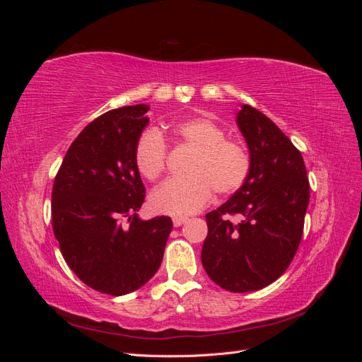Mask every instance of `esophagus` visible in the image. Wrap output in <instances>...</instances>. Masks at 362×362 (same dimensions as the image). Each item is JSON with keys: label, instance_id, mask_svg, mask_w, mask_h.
<instances>
[{"label": "esophagus", "instance_id": "1", "mask_svg": "<svg viewBox=\"0 0 362 362\" xmlns=\"http://www.w3.org/2000/svg\"><path fill=\"white\" fill-rule=\"evenodd\" d=\"M172 222H173V226H181L182 223H185L187 222V217H173L172 218Z\"/></svg>", "mask_w": 362, "mask_h": 362}]
</instances>
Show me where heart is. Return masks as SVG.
I'll return each instance as SVG.
<instances>
[{
    "label": "heart",
    "mask_w": 362,
    "mask_h": 362,
    "mask_svg": "<svg viewBox=\"0 0 362 362\" xmlns=\"http://www.w3.org/2000/svg\"><path fill=\"white\" fill-rule=\"evenodd\" d=\"M172 134L193 149L185 161L187 175L163 182L151 196V205L164 214H192L199 211L217 194H229L245 184L250 158L237 140L226 139L225 129L214 120L196 116L170 125ZM168 161V146L157 128H148L137 137L134 164L141 177L158 180Z\"/></svg>",
    "instance_id": "obj_1"
}]
</instances>
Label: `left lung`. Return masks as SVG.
<instances>
[{
  "instance_id": "8db88e82",
  "label": "left lung",
  "mask_w": 362,
  "mask_h": 362,
  "mask_svg": "<svg viewBox=\"0 0 362 362\" xmlns=\"http://www.w3.org/2000/svg\"><path fill=\"white\" fill-rule=\"evenodd\" d=\"M237 125L250 170L242 187L205 216L201 258L218 287L246 293L267 287L290 266L303 234L310 182L300 151L266 115L242 105Z\"/></svg>"
}]
</instances>
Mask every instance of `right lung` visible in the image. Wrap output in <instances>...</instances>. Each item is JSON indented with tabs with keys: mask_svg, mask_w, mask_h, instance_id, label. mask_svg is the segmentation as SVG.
Returning <instances> with one entry per match:
<instances>
[{
	"mask_svg": "<svg viewBox=\"0 0 362 362\" xmlns=\"http://www.w3.org/2000/svg\"><path fill=\"white\" fill-rule=\"evenodd\" d=\"M146 104L96 117L64 156L52 185V229L60 252L86 286L128 294L156 275L172 231L168 216L141 221L145 185L134 164Z\"/></svg>",
	"mask_w": 362,
	"mask_h": 362,
	"instance_id": "right-lung-1",
	"label": "right lung"
}]
</instances>
